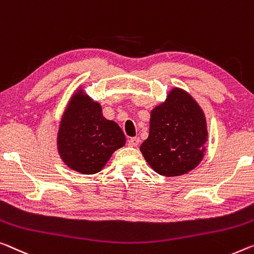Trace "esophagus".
<instances>
[{
  "mask_svg": "<svg viewBox=\"0 0 254 254\" xmlns=\"http://www.w3.org/2000/svg\"><path fill=\"white\" fill-rule=\"evenodd\" d=\"M140 143V139L138 137H133L128 140V146L130 147H137Z\"/></svg>",
  "mask_w": 254,
  "mask_h": 254,
  "instance_id": "obj_1",
  "label": "esophagus"
}]
</instances>
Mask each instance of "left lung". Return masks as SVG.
<instances>
[{
	"label": "left lung",
	"instance_id": "obj_1",
	"mask_svg": "<svg viewBox=\"0 0 254 254\" xmlns=\"http://www.w3.org/2000/svg\"><path fill=\"white\" fill-rule=\"evenodd\" d=\"M207 141L203 109L187 91L172 88L150 112L149 135L140 151L158 175H185L203 160Z\"/></svg>",
	"mask_w": 254,
	"mask_h": 254
}]
</instances>
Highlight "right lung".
<instances>
[{
  "label": "right lung",
  "instance_id": "obj_1",
  "mask_svg": "<svg viewBox=\"0 0 254 254\" xmlns=\"http://www.w3.org/2000/svg\"><path fill=\"white\" fill-rule=\"evenodd\" d=\"M124 145L126 135L119 124L106 119L101 105L78 86L63 113L57 134V148L65 165L82 175H94Z\"/></svg>",
  "mask_w": 254,
  "mask_h": 254
}]
</instances>
